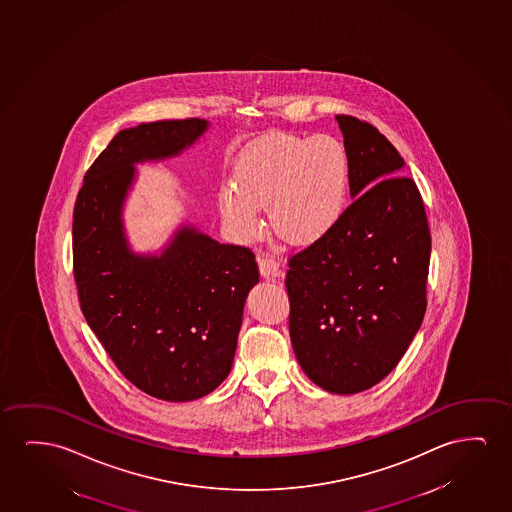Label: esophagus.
I'll list each match as a JSON object with an SVG mask.
<instances>
[{"label": "esophagus", "mask_w": 512, "mask_h": 512, "mask_svg": "<svg viewBox=\"0 0 512 512\" xmlns=\"http://www.w3.org/2000/svg\"><path fill=\"white\" fill-rule=\"evenodd\" d=\"M258 263H260V274L263 279H268V281H279V279H282L284 274H282L279 261L263 256V258L258 260Z\"/></svg>", "instance_id": "esophagus-1"}]
</instances>
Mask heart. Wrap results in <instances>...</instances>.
<instances>
[{
    "label": "heart",
    "instance_id": "1",
    "mask_svg": "<svg viewBox=\"0 0 512 512\" xmlns=\"http://www.w3.org/2000/svg\"><path fill=\"white\" fill-rule=\"evenodd\" d=\"M351 191V163L337 138L272 135L249 145L221 184L217 202L235 237L251 240L268 208L274 230L296 245L312 244L339 224Z\"/></svg>",
    "mask_w": 512,
    "mask_h": 512
}]
</instances>
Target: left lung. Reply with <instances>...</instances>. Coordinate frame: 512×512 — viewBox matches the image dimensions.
<instances>
[{"instance_id":"8db88e82","label":"left lung","mask_w":512,"mask_h":512,"mask_svg":"<svg viewBox=\"0 0 512 512\" xmlns=\"http://www.w3.org/2000/svg\"><path fill=\"white\" fill-rule=\"evenodd\" d=\"M351 163L339 224L289 260V337L310 381L335 395L372 388L423 323L432 237L404 159L372 124L337 116Z\"/></svg>"}]
</instances>
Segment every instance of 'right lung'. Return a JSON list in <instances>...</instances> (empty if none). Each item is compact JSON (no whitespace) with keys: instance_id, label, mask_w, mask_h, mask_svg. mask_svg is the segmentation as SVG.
<instances>
[{"instance_id":"1","label":"right lung","mask_w":512,"mask_h":512,"mask_svg":"<svg viewBox=\"0 0 512 512\" xmlns=\"http://www.w3.org/2000/svg\"><path fill=\"white\" fill-rule=\"evenodd\" d=\"M205 119L119 131L87 170L73 210L80 309L121 374L147 395L191 402L230 374L254 254L182 223L159 252H135L124 203L137 165L175 158L209 130Z\"/></svg>"}]
</instances>
